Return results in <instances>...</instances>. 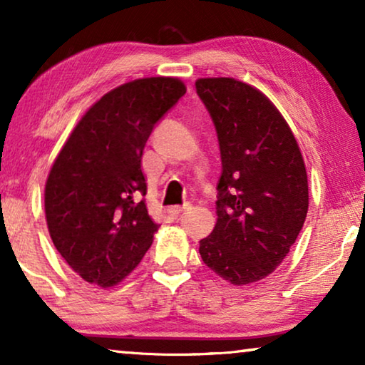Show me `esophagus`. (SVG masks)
I'll use <instances>...</instances> for the list:
<instances>
[{"label": "esophagus", "mask_w": 365, "mask_h": 365, "mask_svg": "<svg viewBox=\"0 0 365 365\" xmlns=\"http://www.w3.org/2000/svg\"><path fill=\"white\" fill-rule=\"evenodd\" d=\"M187 209H191V204H184V206H173V207H169L168 209V214L169 216H179V214L181 212H184V211H187Z\"/></svg>", "instance_id": "34e87169"}]
</instances>
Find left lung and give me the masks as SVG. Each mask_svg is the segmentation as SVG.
<instances>
[{
  "mask_svg": "<svg viewBox=\"0 0 365 365\" xmlns=\"http://www.w3.org/2000/svg\"><path fill=\"white\" fill-rule=\"evenodd\" d=\"M199 98L216 126L222 174L211 236L199 254L234 286L266 279L287 256L307 216V173L279 109L234 78H199Z\"/></svg>",
  "mask_w": 365,
  "mask_h": 365,
  "instance_id": "obj_1",
  "label": "left lung"
}]
</instances>
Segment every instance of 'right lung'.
<instances>
[{"label": "right lung", "instance_id": "obj_1", "mask_svg": "<svg viewBox=\"0 0 365 365\" xmlns=\"http://www.w3.org/2000/svg\"><path fill=\"white\" fill-rule=\"evenodd\" d=\"M179 78H141L111 89L84 113L44 186L49 236L78 276L113 287L151 247L158 224L141 196L143 151L154 124L184 96Z\"/></svg>", "mask_w": 365, "mask_h": 365}]
</instances>
